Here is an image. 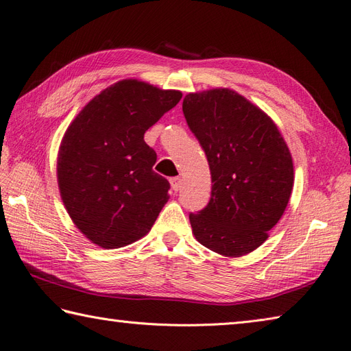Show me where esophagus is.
<instances>
[{
    "label": "esophagus",
    "instance_id": "obj_1",
    "mask_svg": "<svg viewBox=\"0 0 351 351\" xmlns=\"http://www.w3.org/2000/svg\"><path fill=\"white\" fill-rule=\"evenodd\" d=\"M169 183H171V189L174 190V192H178L180 186H182V178L173 177V178H169Z\"/></svg>",
    "mask_w": 351,
    "mask_h": 351
}]
</instances>
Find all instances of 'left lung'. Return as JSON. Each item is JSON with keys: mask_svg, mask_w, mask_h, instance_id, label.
I'll return each mask as SVG.
<instances>
[{"mask_svg": "<svg viewBox=\"0 0 351 351\" xmlns=\"http://www.w3.org/2000/svg\"><path fill=\"white\" fill-rule=\"evenodd\" d=\"M183 112L212 180L208 206L189 215L193 236L222 256H244L267 241L289 205V146L267 112L228 88L187 93Z\"/></svg>", "mask_w": 351, "mask_h": 351, "instance_id": "obj_1", "label": "left lung"}]
</instances>
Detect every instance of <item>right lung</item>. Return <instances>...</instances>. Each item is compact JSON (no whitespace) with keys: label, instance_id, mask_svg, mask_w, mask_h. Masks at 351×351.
Wrapping results in <instances>:
<instances>
[{"label":"right lung","instance_id":"right-lung-1","mask_svg":"<svg viewBox=\"0 0 351 351\" xmlns=\"http://www.w3.org/2000/svg\"><path fill=\"white\" fill-rule=\"evenodd\" d=\"M182 99V92L124 79L92 98L58 149L60 196L73 224L93 244L119 249L151 231L168 202V180L154 171L145 132Z\"/></svg>","mask_w":351,"mask_h":351}]
</instances>
